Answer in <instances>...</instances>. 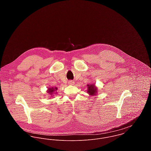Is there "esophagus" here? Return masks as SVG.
Returning a JSON list of instances; mask_svg holds the SVG:
<instances>
[{"mask_svg":"<svg viewBox=\"0 0 151 151\" xmlns=\"http://www.w3.org/2000/svg\"><path fill=\"white\" fill-rule=\"evenodd\" d=\"M68 84H69V85H71V86H73V85H74V81H68Z\"/></svg>","mask_w":151,"mask_h":151,"instance_id":"1","label":"esophagus"}]
</instances>
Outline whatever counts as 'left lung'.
Instances as JSON below:
<instances>
[{"label":"left lung","instance_id":"obj_1","mask_svg":"<svg viewBox=\"0 0 151 151\" xmlns=\"http://www.w3.org/2000/svg\"><path fill=\"white\" fill-rule=\"evenodd\" d=\"M98 89L94 85V84H92L91 85H87V93L91 96H94L97 94V92Z\"/></svg>","mask_w":151,"mask_h":151}]
</instances>
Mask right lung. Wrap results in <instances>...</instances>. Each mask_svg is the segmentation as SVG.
Instances as JSON below:
<instances>
[{"instance_id":"obj_1","label":"right lung","mask_w":151,"mask_h":151,"mask_svg":"<svg viewBox=\"0 0 151 151\" xmlns=\"http://www.w3.org/2000/svg\"><path fill=\"white\" fill-rule=\"evenodd\" d=\"M58 90V88L55 87V88H53V87H52V88H48L47 90V93H48L49 94H50L51 95V96H53V94L55 93H57V92L56 91Z\"/></svg>"}]
</instances>
